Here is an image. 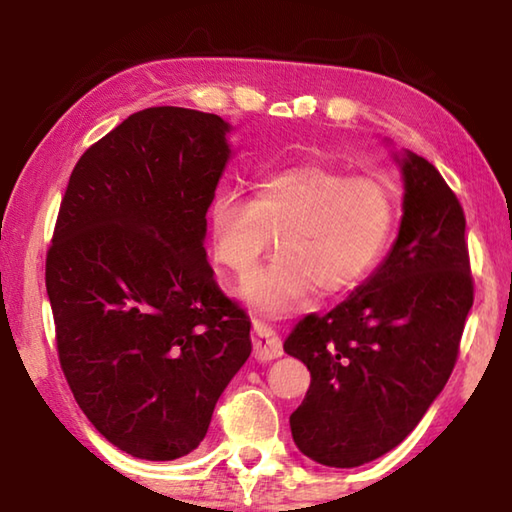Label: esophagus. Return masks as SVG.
Here are the masks:
<instances>
[{"label": "esophagus", "mask_w": 512, "mask_h": 512, "mask_svg": "<svg viewBox=\"0 0 512 512\" xmlns=\"http://www.w3.org/2000/svg\"><path fill=\"white\" fill-rule=\"evenodd\" d=\"M253 354L259 363L282 357V341L262 320L253 323Z\"/></svg>", "instance_id": "34e87169"}]
</instances>
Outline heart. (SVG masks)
Masks as SVG:
<instances>
[{
	"instance_id": "b5f03b06",
	"label": "heart",
	"mask_w": 512,
	"mask_h": 512,
	"mask_svg": "<svg viewBox=\"0 0 512 512\" xmlns=\"http://www.w3.org/2000/svg\"><path fill=\"white\" fill-rule=\"evenodd\" d=\"M397 221L393 187L377 176H350L327 162H298L257 180L255 198L232 189L212 198L214 257L248 277L280 232V253L239 296L266 318L311 307L323 289L352 291L375 271Z\"/></svg>"
}]
</instances>
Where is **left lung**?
Segmentation results:
<instances>
[{
    "label": "left lung",
    "instance_id": "8db88e82",
    "mask_svg": "<svg viewBox=\"0 0 512 512\" xmlns=\"http://www.w3.org/2000/svg\"><path fill=\"white\" fill-rule=\"evenodd\" d=\"M395 162L402 221L384 262L284 341L311 375L289 418L293 443L327 467L375 461L418 427L452 375L472 309L461 203L420 155L402 151Z\"/></svg>",
    "mask_w": 512,
    "mask_h": 512
}]
</instances>
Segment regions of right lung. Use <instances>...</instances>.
<instances>
[{
	"label": "right lung",
	"mask_w": 512,
	"mask_h": 512,
	"mask_svg": "<svg viewBox=\"0 0 512 512\" xmlns=\"http://www.w3.org/2000/svg\"><path fill=\"white\" fill-rule=\"evenodd\" d=\"M230 133L210 112H135L81 155L60 203L47 253L60 366L94 429L144 461L201 445L253 350L205 253Z\"/></svg>",
	"instance_id": "1"
}]
</instances>
